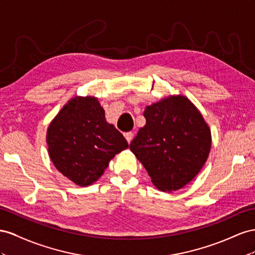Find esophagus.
<instances>
[{
  "mask_svg": "<svg viewBox=\"0 0 255 255\" xmlns=\"http://www.w3.org/2000/svg\"><path fill=\"white\" fill-rule=\"evenodd\" d=\"M125 137H126L127 142L130 143V142L132 141V139H133V133L132 132H127V133H125Z\"/></svg>",
  "mask_w": 255,
  "mask_h": 255,
  "instance_id": "1",
  "label": "esophagus"
}]
</instances>
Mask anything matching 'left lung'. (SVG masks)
<instances>
[{"label":"left lung","mask_w":255,"mask_h":255,"mask_svg":"<svg viewBox=\"0 0 255 255\" xmlns=\"http://www.w3.org/2000/svg\"><path fill=\"white\" fill-rule=\"evenodd\" d=\"M145 126L130 143L151 183L164 192L179 190L198 175L212 147V132L203 115L183 95L147 106Z\"/></svg>","instance_id":"8db88e82"}]
</instances>
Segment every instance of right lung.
<instances>
[{"instance_id": "add662e5", "label": "right lung", "mask_w": 255, "mask_h": 255, "mask_svg": "<svg viewBox=\"0 0 255 255\" xmlns=\"http://www.w3.org/2000/svg\"><path fill=\"white\" fill-rule=\"evenodd\" d=\"M51 161L72 183L97 181L109 162L128 147L124 135L106 120L98 98L76 96L67 101L47 129Z\"/></svg>"}]
</instances>
